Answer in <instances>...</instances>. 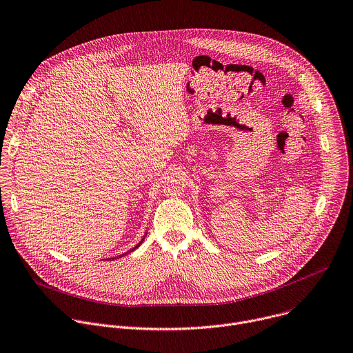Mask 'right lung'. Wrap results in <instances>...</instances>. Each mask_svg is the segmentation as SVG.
<instances>
[{
    "instance_id": "1",
    "label": "right lung",
    "mask_w": 353,
    "mask_h": 353,
    "mask_svg": "<svg viewBox=\"0 0 353 353\" xmlns=\"http://www.w3.org/2000/svg\"><path fill=\"white\" fill-rule=\"evenodd\" d=\"M139 247H140V244H139V245H136V247H134V248H133V250H130V251H129V252H126V254H123V255H121V256H119V258H122V256H125V255H128V254H130V252H133V251H134V250H136V248H139ZM112 259H113V258H112Z\"/></svg>"
}]
</instances>
